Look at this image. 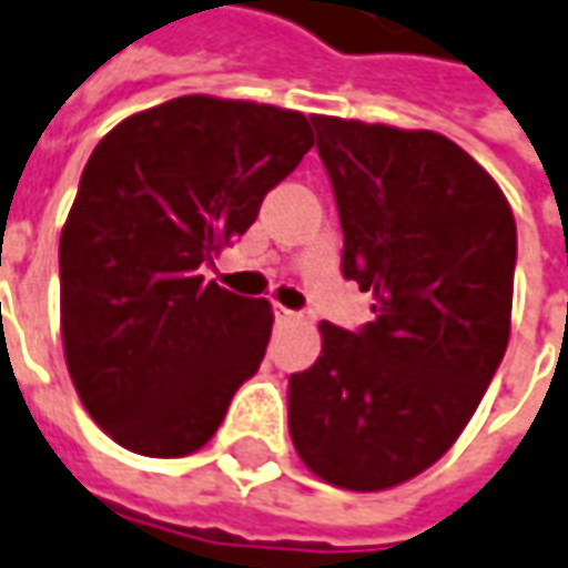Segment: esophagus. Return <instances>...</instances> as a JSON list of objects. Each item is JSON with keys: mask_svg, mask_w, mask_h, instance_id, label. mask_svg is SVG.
<instances>
[{"mask_svg": "<svg viewBox=\"0 0 568 568\" xmlns=\"http://www.w3.org/2000/svg\"><path fill=\"white\" fill-rule=\"evenodd\" d=\"M293 318H300V315H296L293 310H287V306L275 303V322H277V325H284V322H293Z\"/></svg>", "mask_w": 568, "mask_h": 568, "instance_id": "1", "label": "esophagus"}]
</instances>
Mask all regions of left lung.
<instances>
[{"instance_id":"1","label":"left lung","mask_w":568,"mask_h":568,"mask_svg":"<svg viewBox=\"0 0 568 568\" xmlns=\"http://www.w3.org/2000/svg\"><path fill=\"white\" fill-rule=\"evenodd\" d=\"M344 227V275L375 322H322V356L291 375V440L312 475L387 490L456 444L509 344L516 219L444 133L312 115Z\"/></svg>"}]
</instances>
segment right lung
<instances>
[{
  "label": "right lung",
  "mask_w": 568,
  "mask_h": 568,
  "mask_svg": "<svg viewBox=\"0 0 568 568\" xmlns=\"http://www.w3.org/2000/svg\"><path fill=\"white\" fill-rule=\"evenodd\" d=\"M310 118L196 93L133 112L90 155L59 243L62 346L83 409L124 450L205 447L272 337L268 300L200 265L312 150Z\"/></svg>",
  "instance_id": "1"
}]
</instances>
